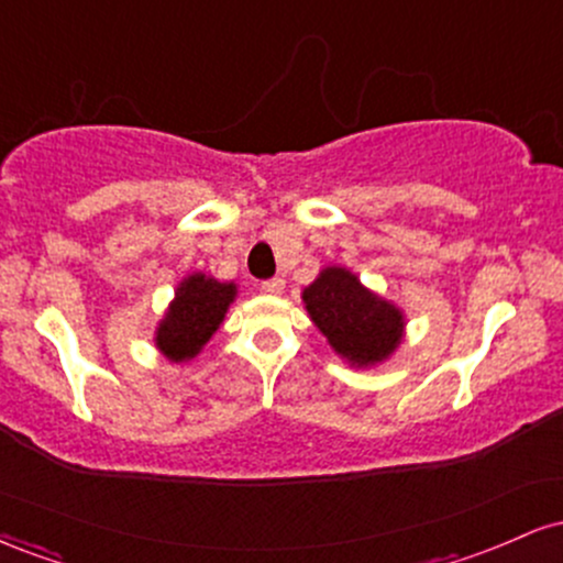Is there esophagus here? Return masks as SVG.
Segmentation results:
<instances>
[{"label":"esophagus","mask_w":563,"mask_h":563,"mask_svg":"<svg viewBox=\"0 0 563 563\" xmlns=\"http://www.w3.org/2000/svg\"><path fill=\"white\" fill-rule=\"evenodd\" d=\"M260 288H262L264 294H267V296H280V294H283V288H286V283H283L280 277H273V280H264V283H260Z\"/></svg>","instance_id":"1"}]
</instances>
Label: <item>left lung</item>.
Returning <instances> with one entry per match:
<instances>
[{"label":"left lung","mask_w":563,"mask_h":563,"mask_svg":"<svg viewBox=\"0 0 563 563\" xmlns=\"http://www.w3.org/2000/svg\"><path fill=\"white\" fill-rule=\"evenodd\" d=\"M303 309L328 344L352 367H376L405 341V312L360 280L352 269L328 264L301 290Z\"/></svg>","instance_id":"obj_1"}]
</instances>
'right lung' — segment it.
Masks as SVG:
<instances>
[{
  "instance_id": "obj_1",
  "label": "right lung",
  "mask_w": 563,
  "mask_h": 563,
  "mask_svg": "<svg viewBox=\"0 0 563 563\" xmlns=\"http://www.w3.org/2000/svg\"><path fill=\"white\" fill-rule=\"evenodd\" d=\"M238 286L232 280H217L214 275L192 273L174 288V299L156 325V349L169 363H190L211 341L224 322Z\"/></svg>"
}]
</instances>
